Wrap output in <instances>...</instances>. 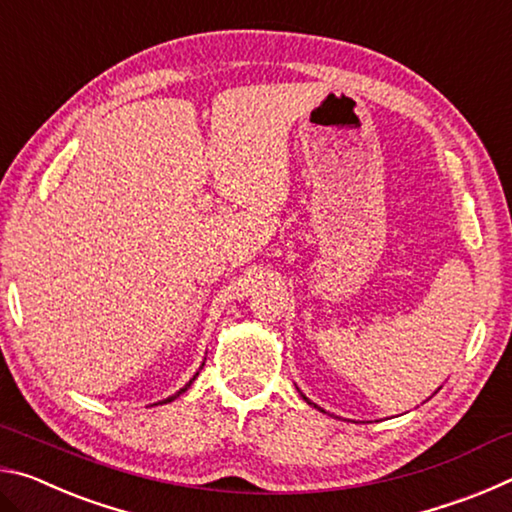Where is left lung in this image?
<instances>
[{"label":"left lung","mask_w":512,"mask_h":512,"mask_svg":"<svg viewBox=\"0 0 512 512\" xmlns=\"http://www.w3.org/2000/svg\"><path fill=\"white\" fill-rule=\"evenodd\" d=\"M300 395H302V393H300ZM302 397H305V395H302ZM305 402H307V404H314V402H309L307 397H305ZM314 406H316V404H314ZM316 409H318V411H323V409H320V406H316Z\"/></svg>","instance_id":"1"}]
</instances>
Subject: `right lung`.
Instances as JSON below:
<instances>
[{
	"instance_id": "1",
	"label": "right lung",
	"mask_w": 512,
	"mask_h": 512,
	"mask_svg": "<svg viewBox=\"0 0 512 512\" xmlns=\"http://www.w3.org/2000/svg\"><path fill=\"white\" fill-rule=\"evenodd\" d=\"M203 366H205V363H203ZM203 366H201V368H203ZM196 377H198V372H196V375H194V377H192V379H189V381H187V384H185V386H183V388H180V391H178V393H176V395H171V397H167V400H162V402H158V404H167V402H173V400H176V397H180V395H183V393H185V391H187V388H189V386H192V384H194V379H196Z\"/></svg>"
}]
</instances>
